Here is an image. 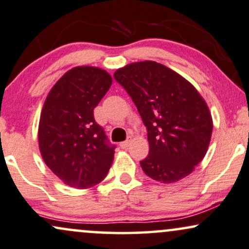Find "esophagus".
Returning <instances> with one entry per match:
<instances>
[{
  "label": "esophagus",
  "instance_id": "esophagus-1",
  "mask_svg": "<svg viewBox=\"0 0 249 249\" xmlns=\"http://www.w3.org/2000/svg\"><path fill=\"white\" fill-rule=\"evenodd\" d=\"M129 144H130V140H127V141L120 143V147H121L122 149H127L128 147H129Z\"/></svg>",
  "mask_w": 249,
  "mask_h": 249
}]
</instances>
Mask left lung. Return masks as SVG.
Here are the masks:
<instances>
[{
  "label": "left lung",
  "instance_id": "8db88e82",
  "mask_svg": "<svg viewBox=\"0 0 249 249\" xmlns=\"http://www.w3.org/2000/svg\"><path fill=\"white\" fill-rule=\"evenodd\" d=\"M114 78L147 127L149 155L140 162L144 174L165 184L191 174L205 157L213 129L209 107L194 85L151 60L125 65Z\"/></svg>",
  "mask_w": 249,
  "mask_h": 249
}]
</instances>
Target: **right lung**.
Here are the masks:
<instances>
[{"mask_svg": "<svg viewBox=\"0 0 249 249\" xmlns=\"http://www.w3.org/2000/svg\"><path fill=\"white\" fill-rule=\"evenodd\" d=\"M112 85L105 70L73 67L46 96L38 143L45 164L66 185L87 189L107 176L115 145L94 120L93 110Z\"/></svg>", "mask_w": 249, "mask_h": 249, "instance_id": "1", "label": "right lung"}]
</instances>
